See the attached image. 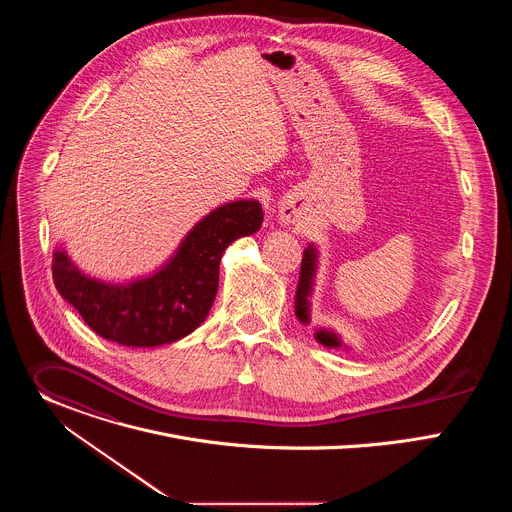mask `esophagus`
<instances>
[{
  "mask_svg": "<svg viewBox=\"0 0 512 512\" xmlns=\"http://www.w3.org/2000/svg\"><path fill=\"white\" fill-rule=\"evenodd\" d=\"M294 214H296V210L291 208V206H285V208L281 210V218H283V221H291V218H294Z\"/></svg>",
  "mask_w": 512,
  "mask_h": 512,
  "instance_id": "esophagus-1",
  "label": "esophagus"
}]
</instances>
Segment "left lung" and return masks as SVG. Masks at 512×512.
Instances as JSON below:
<instances>
[{
	"label": "left lung",
	"instance_id": "left-lung-1",
	"mask_svg": "<svg viewBox=\"0 0 512 512\" xmlns=\"http://www.w3.org/2000/svg\"><path fill=\"white\" fill-rule=\"evenodd\" d=\"M314 273H316V249L310 245L304 251V259H302V271H300V283H298V291H296V316L306 324L310 320V308H308V298L312 291V281H314ZM316 340L324 346L330 348H338L340 340L334 332L328 330H318L316 332Z\"/></svg>",
	"mask_w": 512,
	"mask_h": 512
}]
</instances>
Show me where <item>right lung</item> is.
Returning <instances> with one entry per match:
<instances>
[{
	"label": "right lung",
	"instance_id": "right-lung-1",
	"mask_svg": "<svg viewBox=\"0 0 512 512\" xmlns=\"http://www.w3.org/2000/svg\"><path fill=\"white\" fill-rule=\"evenodd\" d=\"M261 223L263 208L257 200L218 206L190 231L166 267L127 285L87 277L56 249L54 285L105 340L139 348L176 342L208 316L225 249L235 239L257 233Z\"/></svg>",
	"mask_w": 512,
	"mask_h": 512
}]
</instances>
